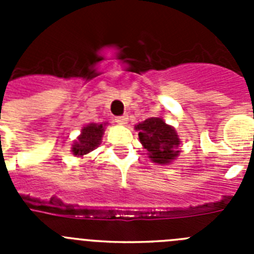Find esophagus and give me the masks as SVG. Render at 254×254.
Here are the masks:
<instances>
[{"instance_id": "34e87169", "label": "esophagus", "mask_w": 254, "mask_h": 254, "mask_svg": "<svg viewBox=\"0 0 254 254\" xmlns=\"http://www.w3.org/2000/svg\"><path fill=\"white\" fill-rule=\"evenodd\" d=\"M116 122L118 123V125H127V122H128V116H121V117H117L116 118Z\"/></svg>"}]
</instances>
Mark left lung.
Here are the masks:
<instances>
[{"instance_id": "obj_1", "label": "left lung", "mask_w": 254, "mask_h": 254, "mask_svg": "<svg viewBox=\"0 0 254 254\" xmlns=\"http://www.w3.org/2000/svg\"><path fill=\"white\" fill-rule=\"evenodd\" d=\"M134 128L138 131L140 142L149 151V158L154 163L169 164L178 158L181 143L178 134L174 127L167 125L161 118H147Z\"/></svg>"}]
</instances>
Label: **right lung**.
I'll return each mask as SVG.
<instances>
[{
    "label": "right lung",
    "mask_w": 254,
    "mask_h": 254,
    "mask_svg": "<svg viewBox=\"0 0 254 254\" xmlns=\"http://www.w3.org/2000/svg\"><path fill=\"white\" fill-rule=\"evenodd\" d=\"M105 125L107 123H90V125L85 126L77 140L72 145L73 155L84 156L99 146L102 142L103 133H104Z\"/></svg>",
    "instance_id": "obj_1"
}]
</instances>
